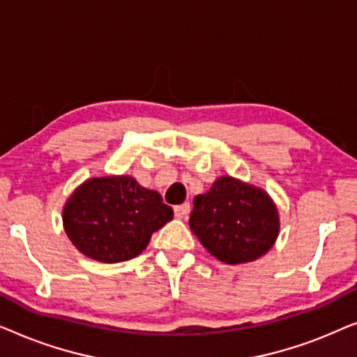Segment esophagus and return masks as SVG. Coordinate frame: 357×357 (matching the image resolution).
Returning a JSON list of instances; mask_svg holds the SVG:
<instances>
[{
	"instance_id": "34e87169",
	"label": "esophagus",
	"mask_w": 357,
	"mask_h": 357,
	"mask_svg": "<svg viewBox=\"0 0 357 357\" xmlns=\"http://www.w3.org/2000/svg\"><path fill=\"white\" fill-rule=\"evenodd\" d=\"M190 211H192V208H190V203H183V204H178V206L174 208V213H175V218L178 219H187Z\"/></svg>"
}]
</instances>
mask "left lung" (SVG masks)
<instances>
[{
  "instance_id": "left-lung-1",
  "label": "left lung",
  "mask_w": 357,
  "mask_h": 357,
  "mask_svg": "<svg viewBox=\"0 0 357 357\" xmlns=\"http://www.w3.org/2000/svg\"><path fill=\"white\" fill-rule=\"evenodd\" d=\"M190 229L202 245L227 265L255 261L280 236V213L265 190L222 175L195 197Z\"/></svg>"
}]
</instances>
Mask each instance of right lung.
<instances>
[{"mask_svg":"<svg viewBox=\"0 0 357 357\" xmlns=\"http://www.w3.org/2000/svg\"><path fill=\"white\" fill-rule=\"evenodd\" d=\"M61 218L82 255L120 263L138 257L151 236L172 221L174 211L131 175H105L84 180L66 199Z\"/></svg>","mask_w":357,"mask_h":357,"instance_id":"right-lung-1","label":"right lung"}]
</instances>
